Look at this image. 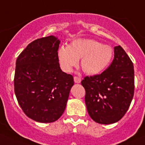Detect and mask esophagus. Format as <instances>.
Returning a JSON list of instances; mask_svg holds the SVG:
<instances>
[{"mask_svg":"<svg viewBox=\"0 0 145 145\" xmlns=\"http://www.w3.org/2000/svg\"><path fill=\"white\" fill-rule=\"evenodd\" d=\"M74 81H75V83H80L81 82V79L78 77L75 76L74 77Z\"/></svg>","mask_w":145,"mask_h":145,"instance_id":"esophagus-1","label":"esophagus"}]
</instances>
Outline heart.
<instances>
[{
	"mask_svg": "<svg viewBox=\"0 0 145 145\" xmlns=\"http://www.w3.org/2000/svg\"><path fill=\"white\" fill-rule=\"evenodd\" d=\"M58 63L62 70L70 72L78 65L87 75L100 73L110 65L113 57V50L110 45L102 44L90 38H78L68 46H61L57 52Z\"/></svg>",
	"mask_w": 145,
	"mask_h": 145,
	"instance_id": "obj_1",
	"label": "heart"
}]
</instances>
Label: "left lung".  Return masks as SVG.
Returning <instances> with one entry per match:
<instances>
[{
	"label": "left lung",
	"mask_w": 145,
	"mask_h": 145,
	"mask_svg": "<svg viewBox=\"0 0 145 145\" xmlns=\"http://www.w3.org/2000/svg\"><path fill=\"white\" fill-rule=\"evenodd\" d=\"M88 114L95 122L109 125L118 122L129 109L134 96L135 72L132 60L123 48H114V59L100 75L85 77Z\"/></svg>",
	"instance_id": "obj_1"
}]
</instances>
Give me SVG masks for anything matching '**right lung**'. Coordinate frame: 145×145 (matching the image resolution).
I'll use <instances>...</instances> for the list:
<instances>
[{"label":"right lung","mask_w":145,"mask_h":145,"mask_svg":"<svg viewBox=\"0 0 145 145\" xmlns=\"http://www.w3.org/2000/svg\"><path fill=\"white\" fill-rule=\"evenodd\" d=\"M60 40L54 35L30 42L16 63L15 94L24 113L41 123L57 120L65 110L73 77L60 69Z\"/></svg>","instance_id":"right-lung-1"}]
</instances>
